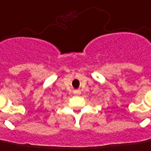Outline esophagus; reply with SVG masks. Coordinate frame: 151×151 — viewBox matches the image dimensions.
I'll use <instances>...</instances> for the list:
<instances>
[{
    "instance_id": "obj_1",
    "label": "esophagus",
    "mask_w": 151,
    "mask_h": 151,
    "mask_svg": "<svg viewBox=\"0 0 151 151\" xmlns=\"http://www.w3.org/2000/svg\"><path fill=\"white\" fill-rule=\"evenodd\" d=\"M80 94H81V91H74V95H76V96H78Z\"/></svg>"
}]
</instances>
